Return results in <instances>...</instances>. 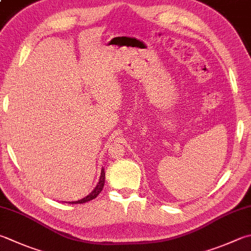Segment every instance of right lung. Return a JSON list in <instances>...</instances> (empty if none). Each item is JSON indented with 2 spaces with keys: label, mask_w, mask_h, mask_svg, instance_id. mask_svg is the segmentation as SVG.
<instances>
[{
  "label": "right lung",
  "mask_w": 251,
  "mask_h": 251,
  "mask_svg": "<svg viewBox=\"0 0 251 251\" xmlns=\"http://www.w3.org/2000/svg\"><path fill=\"white\" fill-rule=\"evenodd\" d=\"M105 169L101 168V174H100V177H99V181L98 183L96 184V187L94 188V190L89 193L88 196H86L85 198H83V199L81 200H77V201H70L69 203H71V204H81V203H85V202H88L91 201L93 199H95V198L99 195V193L101 192L102 188H103V184H105ZM67 202V201H64ZM68 203V202H67Z\"/></svg>",
  "instance_id": "obj_1"
}]
</instances>
